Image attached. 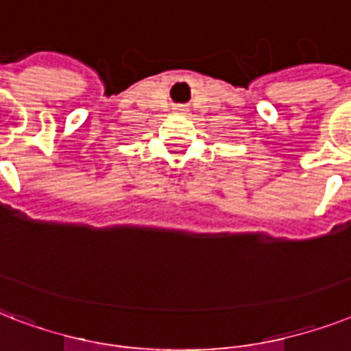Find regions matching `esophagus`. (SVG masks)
<instances>
[{"mask_svg":"<svg viewBox=\"0 0 351 351\" xmlns=\"http://www.w3.org/2000/svg\"><path fill=\"white\" fill-rule=\"evenodd\" d=\"M173 110H176V113H186V108H184V106H176Z\"/></svg>","mask_w":351,"mask_h":351,"instance_id":"34e87169","label":"esophagus"}]
</instances>
